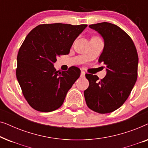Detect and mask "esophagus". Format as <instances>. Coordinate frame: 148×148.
<instances>
[{
	"label": "esophagus",
	"mask_w": 148,
	"mask_h": 148,
	"mask_svg": "<svg viewBox=\"0 0 148 148\" xmlns=\"http://www.w3.org/2000/svg\"><path fill=\"white\" fill-rule=\"evenodd\" d=\"M81 77H85V72L84 71H81Z\"/></svg>",
	"instance_id": "obj_1"
}]
</instances>
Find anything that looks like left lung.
Listing matches in <instances>:
<instances>
[{
    "label": "left lung",
    "mask_w": 148,
    "mask_h": 148,
    "mask_svg": "<svg viewBox=\"0 0 148 148\" xmlns=\"http://www.w3.org/2000/svg\"><path fill=\"white\" fill-rule=\"evenodd\" d=\"M104 41L98 62L106 68V75L86 74L88 88L84 91L87 106L100 114L112 112L122 106L131 94L137 78L138 54L133 40L114 24L102 22L89 26Z\"/></svg>",
    "instance_id": "left-lung-1"
}]
</instances>
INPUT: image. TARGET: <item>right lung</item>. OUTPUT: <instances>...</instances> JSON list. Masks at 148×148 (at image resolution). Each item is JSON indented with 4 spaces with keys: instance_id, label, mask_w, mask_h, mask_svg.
I'll return each instance as SVG.
<instances>
[{
    "instance_id": "obj_1",
    "label": "right lung",
    "mask_w": 148,
    "mask_h": 148,
    "mask_svg": "<svg viewBox=\"0 0 148 148\" xmlns=\"http://www.w3.org/2000/svg\"><path fill=\"white\" fill-rule=\"evenodd\" d=\"M88 25L42 24L32 30L19 48L16 76L25 100L40 112H52L63 104L81 71L71 66L59 72L56 57L68 54L75 40Z\"/></svg>"
}]
</instances>
